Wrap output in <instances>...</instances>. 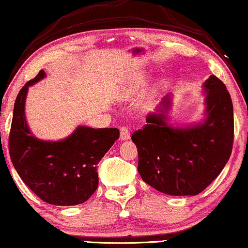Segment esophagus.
Returning <instances> with one entry per match:
<instances>
[{"instance_id":"esophagus-1","label":"esophagus","mask_w":248,"mask_h":248,"mask_svg":"<svg viewBox=\"0 0 248 248\" xmlns=\"http://www.w3.org/2000/svg\"><path fill=\"white\" fill-rule=\"evenodd\" d=\"M120 140L124 142V140H130V131L128 130V128L122 127L120 129Z\"/></svg>"}]
</instances>
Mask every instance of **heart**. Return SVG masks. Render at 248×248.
I'll use <instances>...</instances> for the list:
<instances>
[{"instance_id":"b5f03b06","label":"heart","mask_w":248,"mask_h":248,"mask_svg":"<svg viewBox=\"0 0 248 248\" xmlns=\"http://www.w3.org/2000/svg\"><path fill=\"white\" fill-rule=\"evenodd\" d=\"M139 82H140V80H137V83ZM134 93H135L134 88H126V89H124L120 93V97L124 99H128V98H131Z\"/></svg>"}]
</instances>
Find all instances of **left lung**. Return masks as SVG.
Returning <instances> with one entry per match:
<instances>
[{"label":"left lung","mask_w":248,"mask_h":248,"mask_svg":"<svg viewBox=\"0 0 248 248\" xmlns=\"http://www.w3.org/2000/svg\"><path fill=\"white\" fill-rule=\"evenodd\" d=\"M205 111L186 126L169 124L171 95L146 117L143 129L131 136L139 151V173L153 189L169 196H196L224 168L233 143V106L220 79L202 84Z\"/></svg>","instance_id":"8db88e82"}]
</instances>
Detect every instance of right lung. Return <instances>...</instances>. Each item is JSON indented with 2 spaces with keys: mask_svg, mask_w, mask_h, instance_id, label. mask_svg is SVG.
I'll return each instance as SVG.
<instances>
[{
  "mask_svg": "<svg viewBox=\"0 0 248 248\" xmlns=\"http://www.w3.org/2000/svg\"><path fill=\"white\" fill-rule=\"evenodd\" d=\"M41 70L28 81L15 102L9 152L24 183L43 202L56 206L80 205L98 186L97 164L119 139L117 128L78 126L70 136L43 140L34 136L25 115L28 88L43 80Z\"/></svg>",
  "mask_w": 248,
  "mask_h": 248,
  "instance_id": "right-lung-1",
  "label": "right lung"
}]
</instances>
